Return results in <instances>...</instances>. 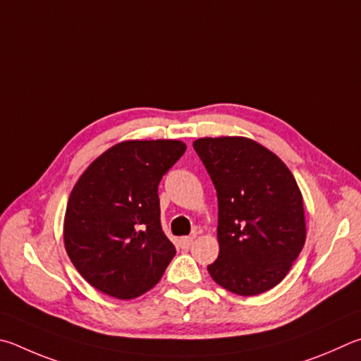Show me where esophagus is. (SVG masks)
Segmentation results:
<instances>
[{"instance_id":"obj_1","label":"esophagus","mask_w":361,"mask_h":361,"mask_svg":"<svg viewBox=\"0 0 361 361\" xmlns=\"http://www.w3.org/2000/svg\"><path fill=\"white\" fill-rule=\"evenodd\" d=\"M193 236H184V238H180L179 239V245H180V249H184V250H187L188 247H190V245L193 244Z\"/></svg>"}]
</instances>
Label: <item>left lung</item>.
I'll use <instances>...</instances> for the list:
<instances>
[{
  "label": "left lung",
  "instance_id": "8db88e82",
  "mask_svg": "<svg viewBox=\"0 0 361 361\" xmlns=\"http://www.w3.org/2000/svg\"><path fill=\"white\" fill-rule=\"evenodd\" d=\"M193 149L217 190L220 287L254 296L276 287L306 241L302 195L279 157L241 136L201 137Z\"/></svg>",
  "mask_w": 361,
  "mask_h": 361
}]
</instances>
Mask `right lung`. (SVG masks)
<instances>
[{
	"label": "right lung",
	"mask_w": 361,
	"mask_h": 361,
	"mask_svg": "<svg viewBox=\"0 0 361 361\" xmlns=\"http://www.w3.org/2000/svg\"><path fill=\"white\" fill-rule=\"evenodd\" d=\"M176 139L123 141L101 154L69 195V260L99 292L133 300L161 279L176 247L161 230L158 184L184 155Z\"/></svg>",
	"instance_id": "right-lung-1"
}]
</instances>
